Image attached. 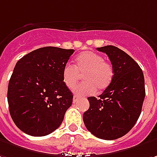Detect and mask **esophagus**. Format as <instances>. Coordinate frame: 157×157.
<instances>
[{
	"label": "esophagus",
	"mask_w": 157,
	"mask_h": 157,
	"mask_svg": "<svg viewBox=\"0 0 157 157\" xmlns=\"http://www.w3.org/2000/svg\"><path fill=\"white\" fill-rule=\"evenodd\" d=\"M80 98V96H78V95H74L73 97V102L75 103V102H76L77 101H78V99Z\"/></svg>",
	"instance_id": "obj_1"
}]
</instances>
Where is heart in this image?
<instances>
[{
	"label": "heart",
	"mask_w": 157,
	"mask_h": 157,
	"mask_svg": "<svg viewBox=\"0 0 157 157\" xmlns=\"http://www.w3.org/2000/svg\"><path fill=\"white\" fill-rule=\"evenodd\" d=\"M81 75L84 82L74 87L77 95H92L96 89L102 91L111 83L114 77V68L105 62L102 56L93 51H85L75 59V66L66 63L62 68V81L68 88H72Z\"/></svg>",
	"instance_id": "1"
}]
</instances>
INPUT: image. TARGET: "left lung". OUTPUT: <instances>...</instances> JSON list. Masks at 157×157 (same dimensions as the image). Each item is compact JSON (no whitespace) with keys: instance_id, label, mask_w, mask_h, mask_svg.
<instances>
[{"instance_id":"8db88e82","label":"left lung","mask_w":157,"mask_h":157,"mask_svg":"<svg viewBox=\"0 0 157 157\" xmlns=\"http://www.w3.org/2000/svg\"><path fill=\"white\" fill-rule=\"evenodd\" d=\"M114 68V77L103 93L88 98L89 109L83 114L87 129L95 136L115 140L126 135L136 124L145 97L143 70L122 49L115 46L101 47Z\"/></svg>"}]
</instances>
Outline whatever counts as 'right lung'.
Wrapping results in <instances>:
<instances>
[{
  "label": "right lung",
  "mask_w": 157,
  "mask_h": 157,
  "mask_svg": "<svg viewBox=\"0 0 157 157\" xmlns=\"http://www.w3.org/2000/svg\"><path fill=\"white\" fill-rule=\"evenodd\" d=\"M74 49L44 47L21 58L8 88L9 113L21 131L44 136L62 124L73 101L62 81V68Z\"/></svg>",
  "instance_id": "add662e5"
}]
</instances>
